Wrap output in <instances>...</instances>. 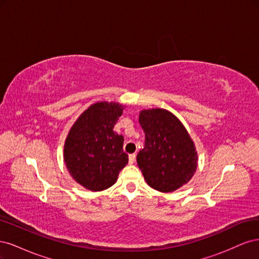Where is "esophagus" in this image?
Listing matches in <instances>:
<instances>
[{
  "instance_id": "34e87169",
  "label": "esophagus",
  "mask_w": 259,
  "mask_h": 259,
  "mask_svg": "<svg viewBox=\"0 0 259 259\" xmlns=\"http://www.w3.org/2000/svg\"><path fill=\"white\" fill-rule=\"evenodd\" d=\"M135 159H136V154L133 153V154H130L128 156V161H130V164H133L135 162Z\"/></svg>"
}]
</instances>
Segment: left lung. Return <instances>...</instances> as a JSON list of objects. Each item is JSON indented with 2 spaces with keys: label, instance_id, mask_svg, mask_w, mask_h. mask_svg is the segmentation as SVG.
<instances>
[{
  "label": "left lung",
  "instance_id": "1",
  "mask_svg": "<svg viewBox=\"0 0 259 259\" xmlns=\"http://www.w3.org/2000/svg\"><path fill=\"white\" fill-rule=\"evenodd\" d=\"M139 124L145 147L137 164L146 183L160 192H171L188 184L198 167L193 140L178 117L166 109H144Z\"/></svg>",
  "mask_w": 259,
  "mask_h": 259
}]
</instances>
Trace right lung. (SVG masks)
Segmentation results:
<instances>
[{
  "label": "right lung",
  "mask_w": 259,
  "mask_h": 259,
  "mask_svg": "<svg viewBox=\"0 0 259 259\" xmlns=\"http://www.w3.org/2000/svg\"><path fill=\"white\" fill-rule=\"evenodd\" d=\"M125 107L115 101H98L77 117L64 147L69 174L91 191H103L115 184L128 163L124 137L113 131Z\"/></svg>",
  "instance_id": "obj_1"
}]
</instances>
